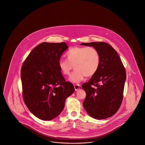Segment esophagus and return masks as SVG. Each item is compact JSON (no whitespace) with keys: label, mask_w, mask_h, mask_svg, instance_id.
<instances>
[{"label":"esophagus","mask_w":145,"mask_h":145,"mask_svg":"<svg viewBox=\"0 0 145 145\" xmlns=\"http://www.w3.org/2000/svg\"><path fill=\"white\" fill-rule=\"evenodd\" d=\"M80 85L79 84H74V89L75 90L77 91L78 90H79L80 89Z\"/></svg>","instance_id":"34e87169"}]
</instances>
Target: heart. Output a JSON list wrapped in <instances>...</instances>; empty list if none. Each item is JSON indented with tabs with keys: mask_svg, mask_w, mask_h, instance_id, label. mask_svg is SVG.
Here are the masks:
<instances>
[{
	"mask_svg": "<svg viewBox=\"0 0 145 145\" xmlns=\"http://www.w3.org/2000/svg\"><path fill=\"white\" fill-rule=\"evenodd\" d=\"M67 60L61 58L59 67L63 75L68 76L73 67L75 70L69 77L73 83H79L85 77H91L99 67L101 57L98 51L93 47H74L66 53Z\"/></svg>",
	"mask_w": 145,
	"mask_h": 145,
	"instance_id": "heart-1",
	"label": "heart"
}]
</instances>
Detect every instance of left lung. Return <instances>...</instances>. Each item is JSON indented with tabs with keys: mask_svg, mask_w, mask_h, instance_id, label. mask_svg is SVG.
<instances>
[{
	"mask_svg": "<svg viewBox=\"0 0 145 145\" xmlns=\"http://www.w3.org/2000/svg\"><path fill=\"white\" fill-rule=\"evenodd\" d=\"M80 45L93 47L101 57L96 73L82 85L86 93L83 106L95 119L109 118L117 112L122 102L126 79L124 66L117 52L108 43L93 42Z\"/></svg>",
	"mask_w": 145,
	"mask_h": 145,
	"instance_id": "8db88e82",
	"label": "left lung"
}]
</instances>
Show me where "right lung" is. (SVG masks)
Listing matches in <instances>:
<instances>
[{"instance_id":"1","label":"right lung","mask_w":145,"mask_h":145,"mask_svg":"<svg viewBox=\"0 0 145 145\" xmlns=\"http://www.w3.org/2000/svg\"><path fill=\"white\" fill-rule=\"evenodd\" d=\"M65 42H43L33 49L23 63L22 95L28 109L42 120H51L63 109L66 98L74 92L59 67Z\"/></svg>"}]
</instances>
